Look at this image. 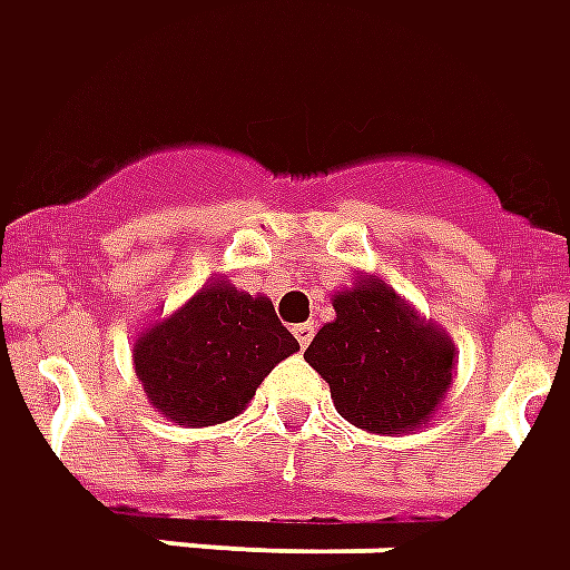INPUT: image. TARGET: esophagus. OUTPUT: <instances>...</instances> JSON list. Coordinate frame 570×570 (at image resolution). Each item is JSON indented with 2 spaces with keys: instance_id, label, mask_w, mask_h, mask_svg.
Returning a JSON list of instances; mask_svg holds the SVG:
<instances>
[{
  "instance_id": "esophagus-1",
  "label": "esophagus",
  "mask_w": 570,
  "mask_h": 570,
  "mask_svg": "<svg viewBox=\"0 0 570 570\" xmlns=\"http://www.w3.org/2000/svg\"><path fill=\"white\" fill-rule=\"evenodd\" d=\"M294 337H297V343L301 346H309V341H313V334H316V328H313V322H301V325H294Z\"/></svg>"
}]
</instances>
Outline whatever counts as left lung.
<instances>
[{"label":"left lung","mask_w":570,"mask_h":570,"mask_svg":"<svg viewBox=\"0 0 570 570\" xmlns=\"http://www.w3.org/2000/svg\"><path fill=\"white\" fill-rule=\"evenodd\" d=\"M337 316L304 358L325 377L343 421L377 435L421 430L454 383V341L374 276L331 294Z\"/></svg>","instance_id":"left-lung-1"}]
</instances>
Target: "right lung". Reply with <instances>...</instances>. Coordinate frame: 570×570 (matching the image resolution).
Returning <instances> with one entry per match:
<instances>
[{"mask_svg": "<svg viewBox=\"0 0 570 570\" xmlns=\"http://www.w3.org/2000/svg\"><path fill=\"white\" fill-rule=\"evenodd\" d=\"M297 350L269 297L220 276L140 331L131 358L159 414L177 426H214L242 414L266 374Z\"/></svg>", "mask_w": 570, "mask_h": 570, "instance_id": "1", "label": "right lung"}]
</instances>
